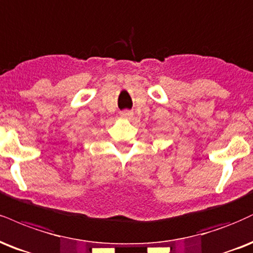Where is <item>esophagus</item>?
Here are the masks:
<instances>
[{
	"mask_svg": "<svg viewBox=\"0 0 253 253\" xmlns=\"http://www.w3.org/2000/svg\"><path fill=\"white\" fill-rule=\"evenodd\" d=\"M120 115H121V118L127 119V118H132L133 113H132V112H129V111H124V112H121Z\"/></svg>",
	"mask_w": 253,
	"mask_h": 253,
	"instance_id": "34e87169",
	"label": "esophagus"
}]
</instances>
